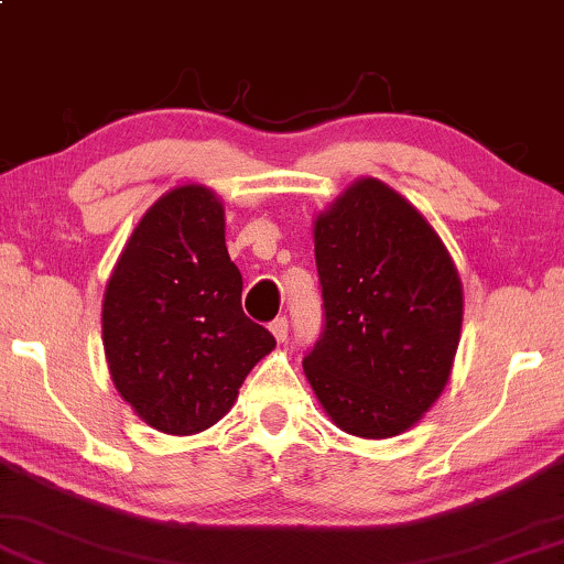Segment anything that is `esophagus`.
Here are the masks:
<instances>
[{"mask_svg":"<svg viewBox=\"0 0 564 564\" xmlns=\"http://www.w3.org/2000/svg\"><path fill=\"white\" fill-rule=\"evenodd\" d=\"M270 333H273L278 343L286 340V337H289V319L286 317H275L273 322H270Z\"/></svg>","mask_w":564,"mask_h":564,"instance_id":"34e87169","label":"esophagus"}]
</instances>
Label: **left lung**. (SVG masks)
<instances>
[{
  "label": "left lung",
  "mask_w": 564,
  "mask_h": 564,
  "mask_svg": "<svg viewBox=\"0 0 564 564\" xmlns=\"http://www.w3.org/2000/svg\"><path fill=\"white\" fill-rule=\"evenodd\" d=\"M325 327L304 373L329 420L392 438L444 392L462 335L454 260L425 216L360 177L314 221Z\"/></svg>",
  "instance_id": "obj_1"
}]
</instances>
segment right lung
<instances>
[{
	"instance_id": "right-lung-1",
	"label": "right lung",
	"mask_w": 564,
	"mask_h": 564,
	"mask_svg": "<svg viewBox=\"0 0 564 564\" xmlns=\"http://www.w3.org/2000/svg\"><path fill=\"white\" fill-rule=\"evenodd\" d=\"M102 345L118 394L156 431L227 415L275 337L245 317L214 191L180 185L141 216L105 289Z\"/></svg>"
}]
</instances>
